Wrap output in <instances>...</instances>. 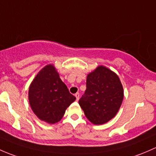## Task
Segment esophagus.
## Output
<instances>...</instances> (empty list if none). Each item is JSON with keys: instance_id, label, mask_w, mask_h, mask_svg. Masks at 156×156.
<instances>
[{"instance_id": "esophagus-1", "label": "esophagus", "mask_w": 156, "mask_h": 156, "mask_svg": "<svg viewBox=\"0 0 156 156\" xmlns=\"http://www.w3.org/2000/svg\"><path fill=\"white\" fill-rule=\"evenodd\" d=\"M75 97H76V101H79V99H80V94L79 93H76L75 94Z\"/></svg>"}]
</instances>
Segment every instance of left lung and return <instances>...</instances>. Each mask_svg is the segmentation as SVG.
Masks as SVG:
<instances>
[{"label": "left lung", "mask_w": 156, "mask_h": 156, "mask_svg": "<svg viewBox=\"0 0 156 156\" xmlns=\"http://www.w3.org/2000/svg\"><path fill=\"white\" fill-rule=\"evenodd\" d=\"M124 98L118 75L100 65L87 75L86 90L79 101L86 118L94 125H103L115 117Z\"/></svg>", "instance_id": "1"}]
</instances>
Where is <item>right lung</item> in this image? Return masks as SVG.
<instances>
[{"instance_id":"1","label":"right lung","mask_w":156,"mask_h":156,"mask_svg":"<svg viewBox=\"0 0 156 156\" xmlns=\"http://www.w3.org/2000/svg\"><path fill=\"white\" fill-rule=\"evenodd\" d=\"M28 100L39 119L55 124L62 119L76 98L69 92L54 65L49 64L38 72L30 83Z\"/></svg>"}]
</instances>
